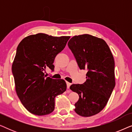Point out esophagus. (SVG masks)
Wrapping results in <instances>:
<instances>
[{
	"instance_id": "obj_1",
	"label": "esophagus",
	"mask_w": 132,
	"mask_h": 132,
	"mask_svg": "<svg viewBox=\"0 0 132 132\" xmlns=\"http://www.w3.org/2000/svg\"><path fill=\"white\" fill-rule=\"evenodd\" d=\"M66 83H67V88H68V89H69L70 86V85H71V84H70V83H69V82H67Z\"/></svg>"
}]
</instances>
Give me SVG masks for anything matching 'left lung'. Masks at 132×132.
<instances>
[{
    "instance_id": "1",
    "label": "left lung",
    "mask_w": 132,
    "mask_h": 132,
    "mask_svg": "<svg viewBox=\"0 0 132 132\" xmlns=\"http://www.w3.org/2000/svg\"><path fill=\"white\" fill-rule=\"evenodd\" d=\"M68 46L79 68L88 71L86 82L70 87L79 96L75 111L85 117L97 114L106 106L115 86L112 53L105 41L89 34L74 36Z\"/></svg>"
}]
</instances>
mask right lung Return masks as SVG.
I'll use <instances>...</instances> for the list:
<instances>
[{"instance_id": "right-lung-1", "label": "right lung", "mask_w": 132, "mask_h": 132, "mask_svg": "<svg viewBox=\"0 0 132 132\" xmlns=\"http://www.w3.org/2000/svg\"><path fill=\"white\" fill-rule=\"evenodd\" d=\"M68 36L53 37L39 33L25 37L19 43L12 71L15 91L21 103L32 114L48 115L55 109V98L66 91L63 79L46 77L44 72L65 47Z\"/></svg>"}]
</instances>
